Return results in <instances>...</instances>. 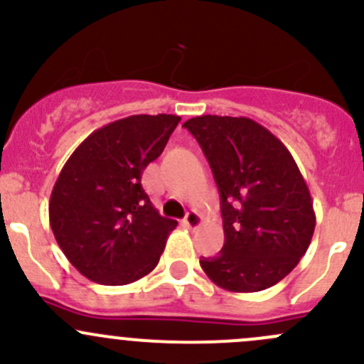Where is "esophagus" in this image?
Returning a JSON list of instances; mask_svg holds the SVG:
<instances>
[{"label": "esophagus", "instance_id": "esophagus-1", "mask_svg": "<svg viewBox=\"0 0 364 364\" xmlns=\"http://www.w3.org/2000/svg\"><path fill=\"white\" fill-rule=\"evenodd\" d=\"M200 223H203V216H200L197 211H190L188 215L185 216V220H183V225H185L186 229H190V230L200 227Z\"/></svg>", "mask_w": 364, "mask_h": 364}]
</instances>
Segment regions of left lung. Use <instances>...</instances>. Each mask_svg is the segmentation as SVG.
Listing matches in <instances>:
<instances>
[{"instance_id": "1", "label": "left lung", "mask_w": 364, "mask_h": 364, "mask_svg": "<svg viewBox=\"0 0 364 364\" xmlns=\"http://www.w3.org/2000/svg\"><path fill=\"white\" fill-rule=\"evenodd\" d=\"M209 161L222 204L225 243L203 257L209 280L259 292L284 280L310 247V190L284 142L250 117L197 116L183 124Z\"/></svg>"}]
</instances>
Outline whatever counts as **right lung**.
<instances>
[{
    "instance_id": "add662e5",
    "label": "right lung",
    "mask_w": 364,
    "mask_h": 364,
    "mask_svg": "<svg viewBox=\"0 0 364 364\" xmlns=\"http://www.w3.org/2000/svg\"><path fill=\"white\" fill-rule=\"evenodd\" d=\"M181 117L137 114L87 135L61 168L49 222L65 257L102 285H127L151 273L178 222L164 218L141 185Z\"/></svg>"
}]
</instances>
